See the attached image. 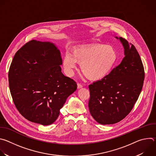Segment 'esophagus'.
<instances>
[{"label":"esophagus","mask_w":156,"mask_h":156,"mask_svg":"<svg viewBox=\"0 0 156 156\" xmlns=\"http://www.w3.org/2000/svg\"><path fill=\"white\" fill-rule=\"evenodd\" d=\"M82 87H83V85H82V84H81L80 83H78V84H77V87H78V89L81 88Z\"/></svg>","instance_id":"esophagus-1"}]
</instances>
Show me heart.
<instances>
[{
  "instance_id": "1",
  "label": "heart",
  "mask_w": 156,
  "mask_h": 156,
  "mask_svg": "<svg viewBox=\"0 0 156 156\" xmlns=\"http://www.w3.org/2000/svg\"><path fill=\"white\" fill-rule=\"evenodd\" d=\"M118 60V54L112 46L96 44L85 48H78L72 53L66 52L63 60L66 73L73 74L76 62L80 63L82 73L90 80H99L107 76L113 70Z\"/></svg>"
}]
</instances>
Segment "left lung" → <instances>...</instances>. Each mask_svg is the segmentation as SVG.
Here are the masks:
<instances>
[{
    "instance_id": "obj_1",
    "label": "left lung",
    "mask_w": 156,
    "mask_h": 156,
    "mask_svg": "<svg viewBox=\"0 0 156 156\" xmlns=\"http://www.w3.org/2000/svg\"><path fill=\"white\" fill-rule=\"evenodd\" d=\"M119 39L125 57L107 76L89 85V109L94 119L102 125L114 124L125 118L143 86L144 70L136 49L125 39Z\"/></svg>"
}]
</instances>
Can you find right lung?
<instances>
[{
  "label": "right lung",
  "mask_w": 156,
  "mask_h": 156,
  "mask_svg": "<svg viewBox=\"0 0 156 156\" xmlns=\"http://www.w3.org/2000/svg\"><path fill=\"white\" fill-rule=\"evenodd\" d=\"M59 50L54 44L31 40L15 54L9 72L10 93L19 112L42 125L53 123L76 83L61 72Z\"/></svg>",
  "instance_id": "add662e5"
}]
</instances>
